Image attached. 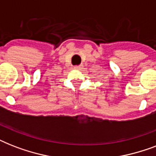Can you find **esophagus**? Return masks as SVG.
<instances>
[{
	"label": "esophagus",
	"mask_w": 156,
	"mask_h": 156,
	"mask_svg": "<svg viewBox=\"0 0 156 156\" xmlns=\"http://www.w3.org/2000/svg\"><path fill=\"white\" fill-rule=\"evenodd\" d=\"M83 68V66H74V69H78V70H81V69H82Z\"/></svg>",
	"instance_id": "1"
}]
</instances>
